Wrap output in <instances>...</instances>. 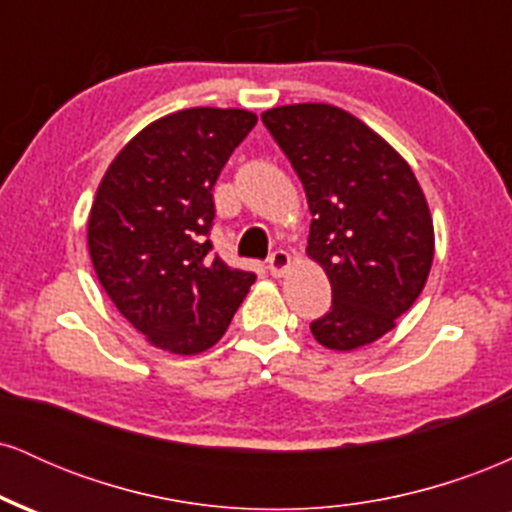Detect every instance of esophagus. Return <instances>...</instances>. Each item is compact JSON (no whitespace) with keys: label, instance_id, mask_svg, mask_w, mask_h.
I'll return each mask as SVG.
<instances>
[{"label":"esophagus","instance_id":"esophagus-1","mask_svg":"<svg viewBox=\"0 0 512 512\" xmlns=\"http://www.w3.org/2000/svg\"><path fill=\"white\" fill-rule=\"evenodd\" d=\"M291 269V255L286 250H276L272 257H269V272H272V276H284L286 272Z\"/></svg>","mask_w":512,"mask_h":512}]
</instances>
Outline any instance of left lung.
<instances>
[{
	"mask_svg": "<svg viewBox=\"0 0 512 512\" xmlns=\"http://www.w3.org/2000/svg\"><path fill=\"white\" fill-rule=\"evenodd\" d=\"M313 214L308 257L332 286L315 342L354 351L378 342L424 291L436 252L431 209L414 170L356 115L330 103L264 110Z\"/></svg>",
	"mask_w": 512,
	"mask_h": 512,
	"instance_id": "left-lung-1",
	"label": "left lung"
}]
</instances>
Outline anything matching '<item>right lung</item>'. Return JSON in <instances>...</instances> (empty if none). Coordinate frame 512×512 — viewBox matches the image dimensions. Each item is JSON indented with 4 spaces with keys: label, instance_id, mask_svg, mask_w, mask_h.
Instances as JSON below:
<instances>
[{
    "label": "right lung",
    "instance_id": "obj_1",
    "mask_svg": "<svg viewBox=\"0 0 512 512\" xmlns=\"http://www.w3.org/2000/svg\"><path fill=\"white\" fill-rule=\"evenodd\" d=\"M257 125L240 108H187L146 125L113 158L88 214V255L122 317L156 349L214 346L255 284L204 240L221 168Z\"/></svg>",
    "mask_w": 512,
    "mask_h": 512
}]
</instances>
